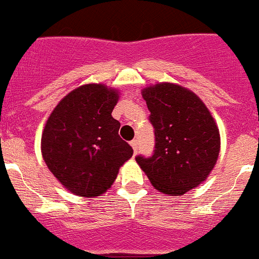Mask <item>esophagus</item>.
Wrapping results in <instances>:
<instances>
[{"label":"esophagus","mask_w":259,"mask_h":259,"mask_svg":"<svg viewBox=\"0 0 259 259\" xmlns=\"http://www.w3.org/2000/svg\"><path fill=\"white\" fill-rule=\"evenodd\" d=\"M130 145H132V148H133L134 154L137 153V150H138V142H137V140H133V141L130 142Z\"/></svg>","instance_id":"34e87169"}]
</instances>
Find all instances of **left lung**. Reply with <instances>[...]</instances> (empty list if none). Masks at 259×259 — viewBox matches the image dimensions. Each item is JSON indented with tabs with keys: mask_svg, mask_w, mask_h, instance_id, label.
<instances>
[{
	"mask_svg": "<svg viewBox=\"0 0 259 259\" xmlns=\"http://www.w3.org/2000/svg\"><path fill=\"white\" fill-rule=\"evenodd\" d=\"M150 111L156 145L152 157L136 161L154 188L181 196L208 177L221 152V134L211 111L191 90L156 83L141 91Z\"/></svg>",
	"mask_w": 259,
	"mask_h": 259,
	"instance_id": "left-lung-1",
	"label": "left lung"
}]
</instances>
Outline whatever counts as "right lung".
<instances>
[{
    "mask_svg": "<svg viewBox=\"0 0 259 259\" xmlns=\"http://www.w3.org/2000/svg\"><path fill=\"white\" fill-rule=\"evenodd\" d=\"M118 90L89 83L68 93L47 119L41 154L63 187L83 197L101 196L113 185L132 146L118 136L114 119Z\"/></svg>",
    "mask_w": 259,
    "mask_h": 259,
    "instance_id": "add662e5",
    "label": "right lung"
}]
</instances>
